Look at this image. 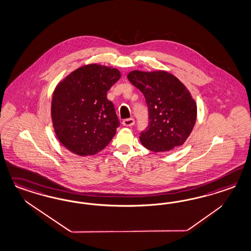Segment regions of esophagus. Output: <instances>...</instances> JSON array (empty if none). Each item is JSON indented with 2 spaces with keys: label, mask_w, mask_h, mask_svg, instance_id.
Returning a JSON list of instances; mask_svg holds the SVG:
<instances>
[{
  "label": "esophagus",
  "mask_w": 251,
  "mask_h": 251,
  "mask_svg": "<svg viewBox=\"0 0 251 251\" xmlns=\"http://www.w3.org/2000/svg\"><path fill=\"white\" fill-rule=\"evenodd\" d=\"M134 124H135V120L133 118L125 119L123 121V126H134Z\"/></svg>",
  "instance_id": "obj_1"
}]
</instances>
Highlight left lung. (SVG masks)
<instances>
[{
  "instance_id": "8db88e82",
  "label": "left lung",
  "mask_w": 251,
  "mask_h": 251,
  "mask_svg": "<svg viewBox=\"0 0 251 251\" xmlns=\"http://www.w3.org/2000/svg\"><path fill=\"white\" fill-rule=\"evenodd\" d=\"M127 78L143 93L149 108V126L140 134L141 144L154 152L183 145L197 120V103L186 86L164 70H134Z\"/></svg>"
}]
</instances>
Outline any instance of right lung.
Returning a JSON list of instances; mask_svg holds the SVG:
<instances>
[{
	"label": "right lung",
	"mask_w": 251,
	"mask_h": 251,
	"mask_svg": "<svg viewBox=\"0 0 251 251\" xmlns=\"http://www.w3.org/2000/svg\"><path fill=\"white\" fill-rule=\"evenodd\" d=\"M120 77L116 68L89 64L58 83L51 99V122L58 140L72 153L95 155L113 139L120 122L107 91Z\"/></svg>",
	"instance_id": "right-lung-1"
}]
</instances>
